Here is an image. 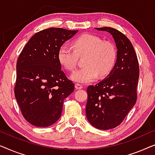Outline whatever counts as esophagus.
<instances>
[{
  "instance_id": "esophagus-1",
  "label": "esophagus",
  "mask_w": 155,
  "mask_h": 155,
  "mask_svg": "<svg viewBox=\"0 0 155 155\" xmlns=\"http://www.w3.org/2000/svg\"><path fill=\"white\" fill-rule=\"evenodd\" d=\"M75 88H76V89H82L83 88H84V87H83V86H81V84H75Z\"/></svg>"
}]
</instances>
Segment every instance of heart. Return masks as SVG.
<instances>
[{"label": "heart", "instance_id": "1", "mask_svg": "<svg viewBox=\"0 0 155 155\" xmlns=\"http://www.w3.org/2000/svg\"><path fill=\"white\" fill-rule=\"evenodd\" d=\"M71 48L66 45L60 47L58 60L65 69L73 70L77 63L78 56L86 55L84 67L74 71L71 78L81 84H87L94 81L98 74L100 77L108 75L117 61V51L111 43L102 41L94 35L85 34L76 38Z\"/></svg>", "mask_w": 155, "mask_h": 155}]
</instances>
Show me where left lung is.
I'll list each match as a JSON object with an SVG mask.
<instances>
[{
  "mask_svg": "<svg viewBox=\"0 0 155 155\" xmlns=\"http://www.w3.org/2000/svg\"><path fill=\"white\" fill-rule=\"evenodd\" d=\"M95 29L112 35L117 49V61L107 77L87 88L86 114L93 126L108 130L119 126L136 104L139 64L134 46L125 35L111 27Z\"/></svg>",
  "mask_w": 155,
  "mask_h": 155,
  "instance_id": "1",
  "label": "left lung"
}]
</instances>
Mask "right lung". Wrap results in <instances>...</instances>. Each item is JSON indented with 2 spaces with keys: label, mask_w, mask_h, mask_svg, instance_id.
I'll return each instance as SVG.
<instances>
[{
  "label": "right lung",
  "mask_w": 155,
  "mask_h": 155,
  "mask_svg": "<svg viewBox=\"0 0 155 155\" xmlns=\"http://www.w3.org/2000/svg\"><path fill=\"white\" fill-rule=\"evenodd\" d=\"M78 30L49 28L35 34L17 62L15 95L23 117L37 127L60 119L64 100L74 90L58 60V52Z\"/></svg>",
  "instance_id": "right-lung-1"
}]
</instances>
